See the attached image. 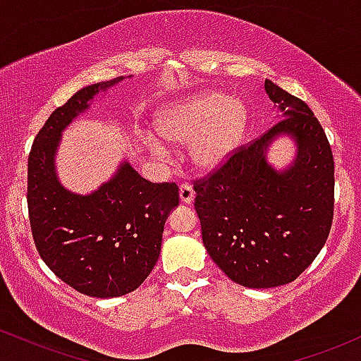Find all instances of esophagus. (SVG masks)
<instances>
[{
	"label": "esophagus",
	"mask_w": 361,
	"mask_h": 361,
	"mask_svg": "<svg viewBox=\"0 0 361 361\" xmlns=\"http://www.w3.org/2000/svg\"><path fill=\"white\" fill-rule=\"evenodd\" d=\"M179 196H180V201L185 202V204H191V202L194 201V189L191 184H182L180 189H179Z\"/></svg>",
	"instance_id": "obj_1"
}]
</instances>
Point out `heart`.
Instances as JSON below:
<instances>
[{"mask_svg": "<svg viewBox=\"0 0 361 361\" xmlns=\"http://www.w3.org/2000/svg\"><path fill=\"white\" fill-rule=\"evenodd\" d=\"M247 126L244 104L218 92H201L165 105L157 114V133L176 145L189 143L194 167L214 170L240 147Z\"/></svg>", "mask_w": 361, "mask_h": 361, "instance_id": "1", "label": "heart"}]
</instances>
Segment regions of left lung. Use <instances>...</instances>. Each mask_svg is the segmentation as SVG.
<instances>
[{"label": "left lung", "instance_id": "obj_1", "mask_svg": "<svg viewBox=\"0 0 361 361\" xmlns=\"http://www.w3.org/2000/svg\"><path fill=\"white\" fill-rule=\"evenodd\" d=\"M279 119L194 185L202 244L232 281L274 288L297 279L326 244L334 212V160L309 105L264 82ZM295 143L285 169L267 160L278 137Z\"/></svg>", "mask_w": 361, "mask_h": 361}]
</instances>
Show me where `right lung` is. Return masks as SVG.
Masks as SVG:
<instances>
[{
  "instance_id": "add662e5",
  "label": "right lung",
  "mask_w": 361,
  "mask_h": 361,
  "mask_svg": "<svg viewBox=\"0 0 361 361\" xmlns=\"http://www.w3.org/2000/svg\"><path fill=\"white\" fill-rule=\"evenodd\" d=\"M123 80L76 92L49 116L28 155V218L40 257L66 285L95 298L123 297L147 279L159 261L169 213L179 206L173 182H148L128 160L88 194L61 184L56 172L61 135L99 93Z\"/></svg>"
}]
</instances>
